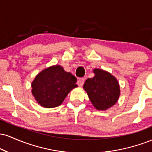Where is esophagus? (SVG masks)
<instances>
[{
  "mask_svg": "<svg viewBox=\"0 0 152 152\" xmlns=\"http://www.w3.org/2000/svg\"><path fill=\"white\" fill-rule=\"evenodd\" d=\"M84 81H85L84 78H79V79H78V81H77L78 85L79 86H82L83 85V83H84Z\"/></svg>",
  "mask_w": 152,
  "mask_h": 152,
  "instance_id": "34e87169",
  "label": "esophagus"
}]
</instances>
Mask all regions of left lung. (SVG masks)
Returning a JSON list of instances; mask_svg holds the SVG:
<instances>
[{
	"label": "left lung",
	"mask_w": 152,
	"mask_h": 152,
	"mask_svg": "<svg viewBox=\"0 0 152 152\" xmlns=\"http://www.w3.org/2000/svg\"><path fill=\"white\" fill-rule=\"evenodd\" d=\"M93 73L94 76L85 81L83 88L95 109L105 111L118 102L119 83L115 76L103 69H94Z\"/></svg>",
	"instance_id": "left-lung-1"
}]
</instances>
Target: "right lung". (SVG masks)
Returning a JSON list of instances; mask_svg holds the SVG:
<instances>
[{
    "label": "right lung",
    "mask_w": 152,
    "mask_h": 152,
    "mask_svg": "<svg viewBox=\"0 0 152 152\" xmlns=\"http://www.w3.org/2000/svg\"><path fill=\"white\" fill-rule=\"evenodd\" d=\"M76 83V78L61 66H51L36 75L31 83V92L40 106L50 109L60 106L78 86Z\"/></svg>",
    "instance_id": "add662e5"
}]
</instances>
